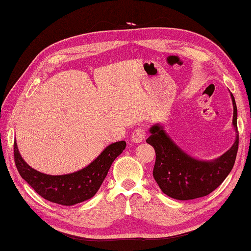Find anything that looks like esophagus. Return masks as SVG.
<instances>
[{
    "instance_id": "34e87169",
    "label": "esophagus",
    "mask_w": 251,
    "mask_h": 251,
    "mask_svg": "<svg viewBox=\"0 0 251 251\" xmlns=\"http://www.w3.org/2000/svg\"><path fill=\"white\" fill-rule=\"evenodd\" d=\"M145 136H146V131L144 127H135L131 135L132 142L141 143V142H143V140L145 139Z\"/></svg>"
}]
</instances>
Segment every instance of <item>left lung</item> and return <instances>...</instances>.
<instances>
[{
    "label": "left lung",
    "mask_w": 251,
    "mask_h": 251,
    "mask_svg": "<svg viewBox=\"0 0 251 251\" xmlns=\"http://www.w3.org/2000/svg\"><path fill=\"white\" fill-rule=\"evenodd\" d=\"M233 101V126L236 139L227 151L210 161L198 160L183 151L163 130L160 125L152 126L146 142L156 151L152 176L160 190L169 197L190 201L207 196L213 192L231 172L238 150L237 107Z\"/></svg>",
    "instance_id": "8db88e82"
}]
</instances>
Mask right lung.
<instances>
[{
    "mask_svg": "<svg viewBox=\"0 0 251 251\" xmlns=\"http://www.w3.org/2000/svg\"><path fill=\"white\" fill-rule=\"evenodd\" d=\"M125 141L107 146L101 154L81 170L63 176H50L34 170L27 165L14 142V159L20 176L40 196L55 203L73 206L88 201L100 190L111 163L126 148Z\"/></svg>",
    "mask_w": 251,
    "mask_h": 251,
    "instance_id": "obj_1",
    "label": "right lung"
}]
</instances>
